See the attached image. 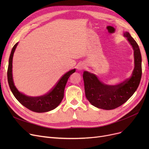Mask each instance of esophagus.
Instances as JSON below:
<instances>
[{
    "mask_svg": "<svg viewBox=\"0 0 149 149\" xmlns=\"http://www.w3.org/2000/svg\"><path fill=\"white\" fill-rule=\"evenodd\" d=\"M77 68H78V69H79V70H83L84 68V66L83 65H79V66H77Z\"/></svg>",
    "mask_w": 149,
    "mask_h": 149,
    "instance_id": "34e87169",
    "label": "esophagus"
}]
</instances>
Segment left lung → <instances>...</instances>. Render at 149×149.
Segmentation results:
<instances>
[{
    "instance_id": "obj_1",
    "label": "left lung",
    "mask_w": 149,
    "mask_h": 149,
    "mask_svg": "<svg viewBox=\"0 0 149 149\" xmlns=\"http://www.w3.org/2000/svg\"><path fill=\"white\" fill-rule=\"evenodd\" d=\"M124 36L134 51L135 68L130 78L115 86L104 84L97 76L87 71L83 72L85 95L89 102L100 109L112 110L123 104L137 89L142 75L141 55L139 46L128 32Z\"/></svg>"
}]
</instances>
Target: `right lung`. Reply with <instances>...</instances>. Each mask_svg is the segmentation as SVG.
<instances>
[{
	"label": "right lung",
	"mask_w": 149,
	"mask_h": 149,
	"mask_svg": "<svg viewBox=\"0 0 149 149\" xmlns=\"http://www.w3.org/2000/svg\"><path fill=\"white\" fill-rule=\"evenodd\" d=\"M17 45L18 43H15L12 49L9 59L8 68L7 70L8 81L10 89L14 96L23 106L35 112H46L56 108L61 102L64 97L65 88L69 77L72 74L75 72V69L69 70V72L63 75L56 85L46 94L36 97L26 96L19 92L14 86L13 79V58L14 52Z\"/></svg>",
	"instance_id": "add662e5"
}]
</instances>
